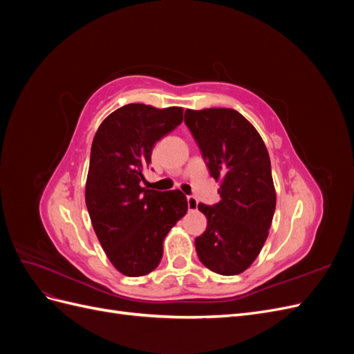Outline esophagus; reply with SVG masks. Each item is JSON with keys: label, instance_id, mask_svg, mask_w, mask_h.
<instances>
[{"label": "esophagus", "instance_id": "esophagus-1", "mask_svg": "<svg viewBox=\"0 0 354 354\" xmlns=\"http://www.w3.org/2000/svg\"><path fill=\"white\" fill-rule=\"evenodd\" d=\"M187 207L189 211H195L198 208V199L194 196H187Z\"/></svg>", "mask_w": 354, "mask_h": 354}]
</instances>
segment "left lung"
I'll list each match as a JSON object with an SVG mask.
<instances>
[{
	"label": "left lung",
	"instance_id": "8db88e82",
	"mask_svg": "<svg viewBox=\"0 0 354 354\" xmlns=\"http://www.w3.org/2000/svg\"><path fill=\"white\" fill-rule=\"evenodd\" d=\"M185 121L221 196L214 207L198 205L207 217V230L195 239L198 257L214 273L239 274L259 257L273 220L269 152L254 125L234 109H187Z\"/></svg>",
	"mask_w": 354,
	"mask_h": 354
}]
</instances>
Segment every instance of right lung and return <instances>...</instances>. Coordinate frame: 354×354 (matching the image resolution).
<instances>
[{"instance_id": "add662e5", "label": "right lung", "mask_w": 354, "mask_h": 354, "mask_svg": "<svg viewBox=\"0 0 354 354\" xmlns=\"http://www.w3.org/2000/svg\"><path fill=\"white\" fill-rule=\"evenodd\" d=\"M183 121V108L130 103L106 116L95 131L85 183L93 229L115 269L149 274L162 259L168 232L187 212L180 190L140 186L155 143Z\"/></svg>"}]
</instances>
